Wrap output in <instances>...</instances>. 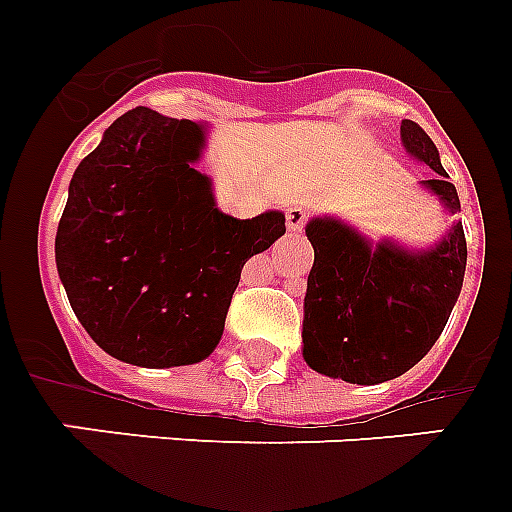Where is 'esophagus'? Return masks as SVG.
Instances as JSON below:
<instances>
[{
  "instance_id": "1",
  "label": "esophagus",
  "mask_w": 512,
  "mask_h": 512,
  "mask_svg": "<svg viewBox=\"0 0 512 512\" xmlns=\"http://www.w3.org/2000/svg\"><path fill=\"white\" fill-rule=\"evenodd\" d=\"M285 222H288V232L298 235V232L304 230L306 211L301 206H290L288 211H285Z\"/></svg>"
}]
</instances>
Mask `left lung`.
<instances>
[{
  "mask_svg": "<svg viewBox=\"0 0 512 512\" xmlns=\"http://www.w3.org/2000/svg\"><path fill=\"white\" fill-rule=\"evenodd\" d=\"M402 145L436 171L423 187L449 214H457L460 198L431 137L404 118ZM306 237L314 248L301 333L306 365L357 386L394 380L418 365L439 341L463 288L468 261L463 222L418 251L394 240L372 245L335 216H314Z\"/></svg>",
  "mask_w": 512,
  "mask_h": 512,
  "instance_id": "1",
  "label": "left lung"
}]
</instances>
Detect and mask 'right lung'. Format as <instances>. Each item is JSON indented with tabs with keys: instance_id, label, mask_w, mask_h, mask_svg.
I'll return each instance as SVG.
<instances>
[{
	"instance_id": "obj_1",
	"label": "right lung",
	"mask_w": 512,
	"mask_h": 512,
	"mask_svg": "<svg viewBox=\"0 0 512 512\" xmlns=\"http://www.w3.org/2000/svg\"><path fill=\"white\" fill-rule=\"evenodd\" d=\"M206 126L134 108L79 163L55 261L73 314L137 367L206 359L222 341L243 264L285 235V214L235 219L200 174Z\"/></svg>"
}]
</instances>
